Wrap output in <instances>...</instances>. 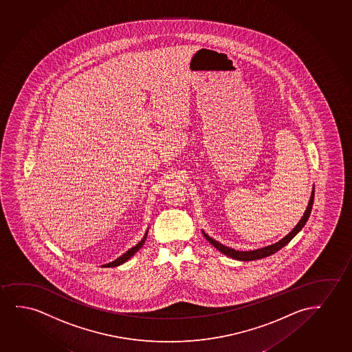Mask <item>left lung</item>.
Wrapping results in <instances>:
<instances>
[{"mask_svg":"<svg viewBox=\"0 0 352 352\" xmlns=\"http://www.w3.org/2000/svg\"><path fill=\"white\" fill-rule=\"evenodd\" d=\"M314 197H315V186L312 187L311 197H310V200H309V204H307V210H305V212L302 214V219H300V221L298 222L297 226L292 229V232H289L285 238L281 239L278 243H272V245H269V246H265V248L252 250V251H236V250H234V248H227V246H224L222 243H218L214 239L210 238L208 234L205 233L204 230H201V232H203V235L206 238L208 243L217 248L219 252L226 254V256H228V257L233 258V259H238V261H243V262H248V261H254V259H261V258L267 257V256H272L274 253L278 252V250H281L283 246H286V245L302 230V227L305 226V223L307 222V219L310 217L312 205H314Z\"/></svg>","mask_w":352,"mask_h":352,"instance_id":"left-lung-1","label":"left lung"}]
</instances>
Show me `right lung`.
Masks as SVG:
<instances>
[{
    "mask_svg": "<svg viewBox=\"0 0 352 352\" xmlns=\"http://www.w3.org/2000/svg\"><path fill=\"white\" fill-rule=\"evenodd\" d=\"M147 234H148V228H147V230H146V233H144V238L141 239V241H139V243H136L134 248H130V250H128L126 252L123 253V254H122L120 257L117 258V259H116V261H113V262L107 263V264H104L102 267H118V265H122V264H123V263L126 262V261H129L130 258L133 257L135 253L138 252L140 248L144 246V241H146V238H147Z\"/></svg>",
    "mask_w": 352,
    "mask_h": 352,
    "instance_id": "add662e5",
    "label": "right lung"
}]
</instances>
